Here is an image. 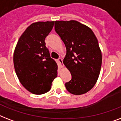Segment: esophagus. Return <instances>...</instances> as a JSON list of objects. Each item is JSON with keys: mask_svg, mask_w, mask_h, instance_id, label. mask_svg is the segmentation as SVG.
<instances>
[{"mask_svg": "<svg viewBox=\"0 0 121 121\" xmlns=\"http://www.w3.org/2000/svg\"><path fill=\"white\" fill-rule=\"evenodd\" d=\"M58 61L60 66L61 68H63V67L64 66V65H63V60H62V59L59 58L58 60Z\"/></svg>", "mask_w": 121, "mask_h": 121, "instance_id": "esophagus-1", "label": "esophagus"}]
</instances>
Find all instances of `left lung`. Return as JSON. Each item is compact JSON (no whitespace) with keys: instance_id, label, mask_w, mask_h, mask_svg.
<instances>
[{"instance_id":"obj_1","label":"left lung","mask_w":121,"mask_h":121,"mask_svg":"<svg viewBox=\"0 0 121 121\" xmlns=\"http://www.w3.org/2000/svg\"><path fill=\"white\" fill-rule=\"evenodd\" d=\"M55 31L66 48L63 63L72 80L65 83L73 95H82L92 89L99 77L102 53L95 35L88 26L77 21H56Z\"/></svg>"}]
</instances>
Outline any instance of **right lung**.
Masks as SVG:
<instances>
[{"instance_id":"right-lung-1","label":"right lung","mask_w":121,"mask_h":121,"mask_svg":"<svg viewBox=\"0 0 121 121\" xmlns=\"http://www.w3.org/2000/svg\"><path fill=\"white\" fill-rule=\"evenodd\" d=\"M55 21L31 24L19 39L14 52L16 75L24 88L32 94L41 95L51 89L57 77L58 65L50 57L46 46V37Z\"/></svg>"}]
</instances>
